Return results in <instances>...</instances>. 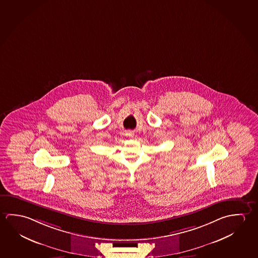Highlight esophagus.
<instances>
[{"mask_svg":"<svg viewBox=\"0 0 258 258\" xmlns=\"http://www.w3.org/2000/svg\"><path fill=\"white\" fill-rule=\"evenodd\" d=\"M126 136H127V137H130V138H133V137H134V134H133L132 132H131V131H128V132L126 133Z\"/></svg>","mask_w":258,"mask_h":258,"instance_id":"1","label":"esophagus"}]
</instances>
